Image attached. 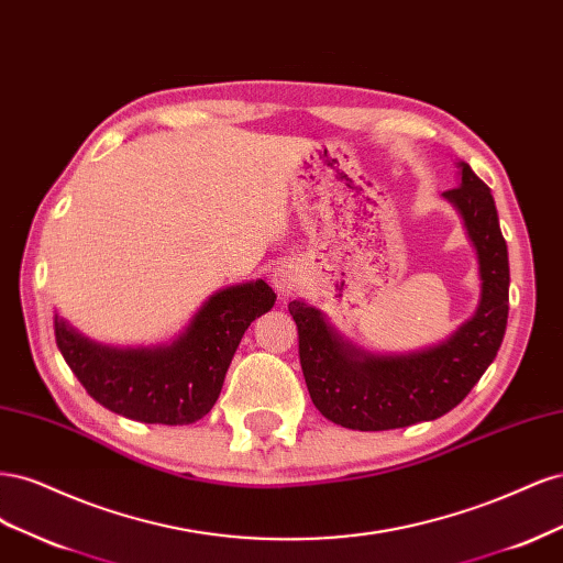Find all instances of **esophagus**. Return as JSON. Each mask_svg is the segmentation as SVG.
I'll list each match as a JSON object with an SVG mask.
<instances>
[{"label":"esophagus","mask_w":563,"mask_h":563,"mask_svg":"<svg viewBox=\"0 0 563 563\" xmlns=\"http://www.w3.org/2000/svg\"><path fill=\"white\" fill-rule=\"evenodd\" d=\"M272 286L282 298L294 296L300 288V275L298 269L291 263H279L275 269H272Z\"/></svg>","instance_id":"34e87169"}]
</instances>
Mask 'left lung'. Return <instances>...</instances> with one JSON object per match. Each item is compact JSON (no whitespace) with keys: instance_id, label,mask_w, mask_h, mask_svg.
Here are the masks:
<instances>
[{"instance_id":"obj_1","label":"left lung","mask_w":563,"mask_h":563,"mask_svg":"<svg viewBox=\"0 0 563 563\" xmlns=\"http://www.w3.org/2000/svg\"><path fill=\"white\" fill-rule=\"evenodd\" d=\"M444 197L465 220L482 275L479 310L446 343L413 354L371 356L345 345L319 310L288 302L310 399L335 424L380 432L434 420L463 401L496 360L509 310V261L496 201L465 162H460V185Z\"/></svg>"}]
</instances>
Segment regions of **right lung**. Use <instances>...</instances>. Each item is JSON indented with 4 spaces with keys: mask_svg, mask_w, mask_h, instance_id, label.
<instances>
[{
    "mask_svg": "<svg viewBox=\"0 0 563 563\" xmlns=\"http://www.w3.org/2000/svg\"><path fill=\"white\" fill-rule=\"evenodd\" d=\"M275 300L263 279L225 288L178 340L152 350L89 343L56 317V343L84 389L110 411L141 422L190 424L211 411L244 331Z\"/></svg>",
    "mask_w": 563,
    "mask_h": 563,
    "instance_id": "obj_1",
    "label": "right lung"
}]
</instances>
